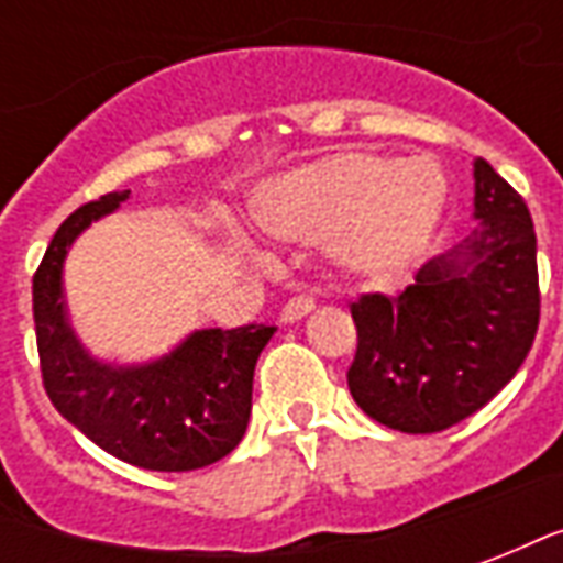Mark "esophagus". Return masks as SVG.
<instances>
[{
  "label": "esophagus",
  "mask_w": 563,
  "mask_h": 563,
  "mask_svg": "<svg viewBox=\"0 0 563 563\" xmlns=\"http://www.w3.org/2000/svg\"><path fill=\"white\" fill-rule=\"evenodd\" d=\"M313 298H307V295H298V298H289L280 310V322L283 325H292L298 319H305L310 310H313Z\"/></svg>",
  "instance_id": "34e87169"
}]
</instances>
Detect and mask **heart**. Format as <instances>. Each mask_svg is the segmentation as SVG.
Here are the masks:
<instances>
[{
	"label": "heart",
	"instance_id": "1",
	"mask_svg": "<svg viewBox=\"0 0 563 563\" xmlns=\"http://www.w3.org/2000/svg\"><path fill=\"white\" fill-rule=\"evenodd\" d=\"M446 208V177L431 159L389 162L334 153L265 180L253 220L286 244H322L355 280L391 283L422 258Z\"/></svg>",
	"mask_w": 563,
	"mask_h": 563
}]
</instances>
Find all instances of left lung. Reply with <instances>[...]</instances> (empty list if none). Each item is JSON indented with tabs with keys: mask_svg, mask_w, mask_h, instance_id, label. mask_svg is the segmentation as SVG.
<instances>
[{
	"mask_svg": "<svg viewBox=\"0 0 563 563\" xmlns=\"http://www.w3.org/2000/svg\"><path fill=\"white\" fill-rule=\"evenodd\" d=\"M473 229L398 298L362 295L346 383L374 422L404 434L459 424L516 377L540 322L537 234L528 205L473 162Z\"/></svg>",
	"mask_w": 563,
	"mask_h": 563,
	"instance_id": "obj_1",
	"label": "left lung"
}]
</instances>
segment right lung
Masks as SVG:
<instances>
[{
    "mask_svg": "<svg viewBox=\"0 0 563 563\" xmlns=\"http://www.w3.org/2000/svg\"><path fill=\"white\" fill-rule=\"evenodd\" d=\"M126 198L129 189L108 192L75 210L32 277L44 389L59 416L108 455L144 471H198L241 443L258 353L277 329H196L165 355L135 365L92 355L71 329L63 271L71 244Z\"/></svg>",
    "mask_w": 563,
    "mask_h": 563,
    "instance_id": "right-lung-1",
    "label": "right lung"
}]
</instances>
